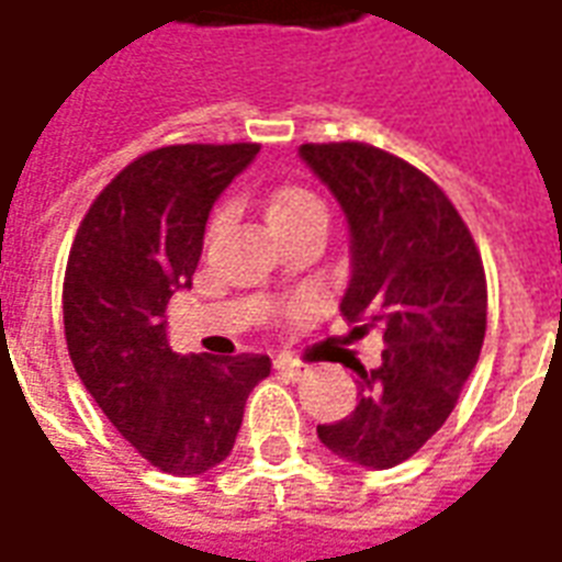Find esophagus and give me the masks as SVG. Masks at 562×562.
I'll return each instance as SVG.
<instances>
[{
	"label": "esophagus",
	"mask_w": 562,
	"mask_h": 562,
	"mask_svg": "<svg viewBox=\"0 0 562 562\" xmlns=\"http://www.w3.org/2000/svg\"><path fill=\"white\" fill-rule=\"evenodd\" d=\"M273 367H277L285 379H292V382H301V379L310 373V367L301 364V361H294L292 355H280V358L273 361Z\"/></svg>",
	"instance_id": "esophagus-1"
}]
</instances>
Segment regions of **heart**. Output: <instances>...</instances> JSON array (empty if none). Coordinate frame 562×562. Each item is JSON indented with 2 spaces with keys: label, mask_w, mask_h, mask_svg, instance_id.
<instances>
[{
  "label": "heart",
  "mask_w": 562,
  "mask_h": 562,
  "mask_svg": "<svg viewBox=\"0 0 562 562\" xmlns=\"http://www.w3.org/2000/svg\"><path fill=\"white\" fill-rule=\"evenodd\" d=\"M265 220H268L270 232L280 234L297 225H325L328 222V210L322 204L316 192H310L304 186H277L268 198H265ZM220 228V216L210 222V237Z\"/></svg>",
  "instance_id": "1"
}]
</instances>
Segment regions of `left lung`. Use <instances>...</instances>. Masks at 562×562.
I'll use <instances>...</instances> for the list:
<instances>
[{
    "label": "left lung",
    "mask_w": 562,
    "mask_h": 562,
    "mask_svg": "<svg viewBox=\"0 0 562 562\" xmlns=\"http://www.w3.org/2000/svg\"><path fill=\"white\" fill-rule=\"evenodd\" d=\"M349 220L352 277L340 313L382 330V361L358 370V406L318 439L370 470L409 460L446 424L487 328L482 252L439 186L361 140L301 144Z\"/></svg>",
    "instance_id": "left-lung-1"
}]
</instances>
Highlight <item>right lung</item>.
<instances>
[{
  "instance_id": "add662e5",
  "label": "right lung",
  "mask_w": 562,
  "mask_h": 562,
  "mask_svg": "<svg viewBox=\"0 0 562 562\" xmlns=\"http://www.w3.org/2000/svg\"><path fill=\"white\" fill-rule=\"evenodd\" d=\"M258 144L149 149L95 195L68 252L63 318L92 401L153 467L207 472L232 454L268 355H177L165 310L192 285L204 225Z\"/></svg>"
}]
</instances>
